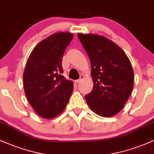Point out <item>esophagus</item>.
<instances>
[{
  "instance_id": "esophagus-1",
  "label": "esophagus",
  "mask_w": 154,
  "mask_h": 154,
  "mask_svg": "<svg viewBox=\"0 0 154 154\" xmlns=\"http://www.w3.org/2000/svg\"><path fill=\"white\" fill-rule=\"evenodd\" d=\"M84 79V76L81 75L80 76V78H79V79H77V80H75V82H77V83H79V82H80L81 81H82V79Z\"/></svg>"
}]
</instances>
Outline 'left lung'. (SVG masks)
I'll return each mask as SVG.
<instances>
[{
  "mask_svg": "<svg viewBox=\"0 0 154 154\" xmlns=\"http://www.w3.org/2000/svg\"><path fill=\"white\" fill-rule=\"evenodd\" d=\"M91 65L93 88L85 100L98 115H116L133 90L134 72L128 56L119 46L103 36L78 33Z\"/></svg>",
  "mask_w": 154,
  "mask_h": 154,
  "instance_id": "8db88e82",
  "label": "left lung"
}]
</instances>
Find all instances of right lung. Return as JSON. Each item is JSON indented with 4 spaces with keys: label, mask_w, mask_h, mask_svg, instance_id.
<instances>
[{
    "label": "right lung",
    "mask_w": 154,
    "mask_h": 154,
    "mask_svg": "<svg viewBox=\"0 0 154 154\" xmlns=\"http://www.w3.org/2000/svg\"><path fill=\"white\" fill-rule=\"evenodd\" d=\"M73 34L58 32L40 42L28 58L24 75V93L37 114L51 119L61 114L73 91V82L62 75L61 63Z\"/></svg>",
    "instance_id": "obj_1"
}]
</instances>
